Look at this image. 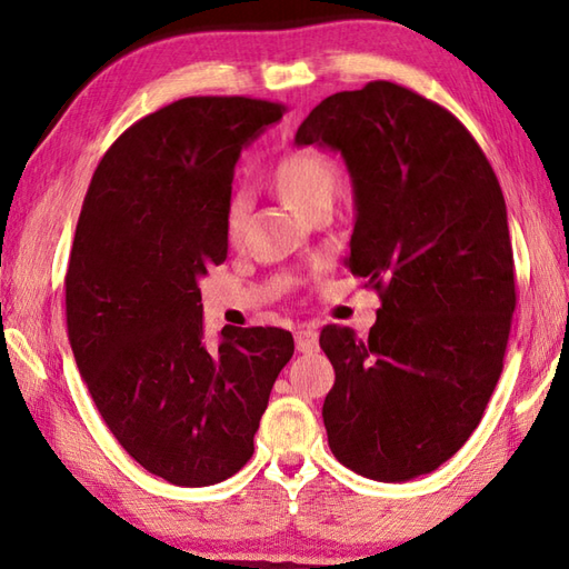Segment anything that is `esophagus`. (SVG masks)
I'll use <instances>...</instances> for the list:
<instances>
[{
    "instance_id": "1",
    "label": "esophagus",
    "mask_w": 569,
    "mask_h": 569,
    "mask_svg": "<svg viewBox=\"0 0 569 569\" xmlns=\"http://www.w3.org/2000/svg\"><path fill=\"white\" fill-rule=\"evenodd\" d=\"M296 347H298V352H303V355L316 352V349H318V330L312 328V325H300L298 332H296Z\"/></svg>"
}]
</instances>
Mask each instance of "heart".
I'll use <instances>...</instances> for the list:
<instances>
[{
    "label": "heart",
    "instance_id": "b5f03b06",
    "mask_svg": "<svg viewBox=\"0 0 569 569\" xmlns=\"http://www.w3.org/2000/svg\"><path fill=\"white\" fill-rule=\"evenodd\" d=\"M271 186L288 208L308 217L325 202H332L340 186V168L322 149L306 147L283 153L271 168ZM247 227V196H232L224 208V234L237 244Z\"/></svg>",
    "mask_w": 569,
    "mask_h": 569
}]
</instances>
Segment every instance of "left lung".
Instances as JSON below:
<instances>
[{
  "label": "left lung",
  "mask_w": 569,
  "mask_h": 569,
  "mask_svg": "<svg viewBox=\"0 0 569 569\" xmlns=\"http://www.w3.org/2000/svg\"><path fill=\"white\" fill-rule=\"evenodd\" d=\"M296 143L342 153L357 208L347 266L381 298L365 340L320 332L330 450L377 481L428 475L475 432L503 369L516 281L497 173L452 112L389 80L325 98Z\"/></svg>",
  "instance_id": "obj_1"
}]
</instances>
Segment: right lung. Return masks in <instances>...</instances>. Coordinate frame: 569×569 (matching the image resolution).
I'll list each match as a JSON object with an SVG mask.
<instances>
[{
    "label": "right lung",
    "mask_w": 569,
    "mask_h": 569,
    "mask_svg": "<svg viewBox=\"0 0 569 569\" xmlns=\"http://www.w3.org/2000/svg\"><path fill=\"white\" fill-rule=\"evenodd\" d=\"M283 112L251 98L161 107L112 143L82 202L66 273L72 355L119 445L176 487H210L249 462L293 357L281 328H224L210 349L198 286L227 259L239 153Z\"/></svg>",
    "instance_id": "right-lung-1"
}]
</instances>
